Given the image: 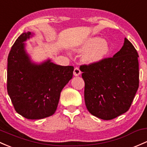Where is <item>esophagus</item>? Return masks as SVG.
Returning <instances> with one entry per match:
<instances>
[{
    "label": "esophagus",
    "mask_w": 147,
    "mask_h": 147,
    "mask_svg": "<svg viewBox=\"0 0 147 147\" xmlns=\"http://www.w3.org/2000/svg\"><path fill=\"white\" fill-rule=\"evenodd\" d=\"M73 74L75 76H78V75H80V74H81V70H80V68L79 67H75V69H74V72H73Z\"/></svg>",
    "instance_id": "esophagus-1"
}]
</instances>
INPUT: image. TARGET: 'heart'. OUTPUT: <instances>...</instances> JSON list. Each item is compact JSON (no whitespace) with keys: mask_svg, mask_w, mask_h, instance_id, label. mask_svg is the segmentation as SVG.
<instances>
[{"mask_svg":"<svg viewBox=\"0 0 147 147\" xmlns=\"http://www.w3.org/2000/svg\"><path fill=\"white\" fill-rule=\"evenodd\" d=\"M86 51L84 60L88 62H96L102 59L109 52V45L105 40L100 38H91L87 40L80 48V50Z\"/></svg>","mask_w":147,"mask_h":147,"instance_id":"obj_1","label":"heart"}]
</instances>
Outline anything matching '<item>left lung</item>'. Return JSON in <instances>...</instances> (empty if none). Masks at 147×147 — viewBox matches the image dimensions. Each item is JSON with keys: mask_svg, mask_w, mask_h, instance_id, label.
Instances as JSON below:
<instances>
[{"mask_svg": "<svg viewBox=\"0 0 147 147\" xmlns=\"http://www.w3.org/2000/svg\"><path fill=\"white\" fill-rule=\"evenodd\" d=\"M138 51L126 38L113 57L80 65L84 100L92 115L111 120L130 109L139 88Z\"/></svg>", "mask_w": 147, "mask_h": 147, "instance_id": "obj_1", "label": "left lung"}]
</instances>
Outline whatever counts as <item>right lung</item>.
I'll return each instance as SVG.
<instances>
[{"mask_svg": "<svg viewBox=\"0 0 147 147\" xmlns=\"http://www.w3.org/2000/svg\"><path fill=\"white\" fill-rule=\"evenodd\" d=\"M30 35L22 33L9 51L7 90L16 112L26 119H40L56 112L61 92L72 79L74 67L50 61L39 65L31 63L23 43Z\"/></svg>", "mask_w": 147, "mask_h": 147, "instance_id": "1", "label": "right lung"}]
</instances>
